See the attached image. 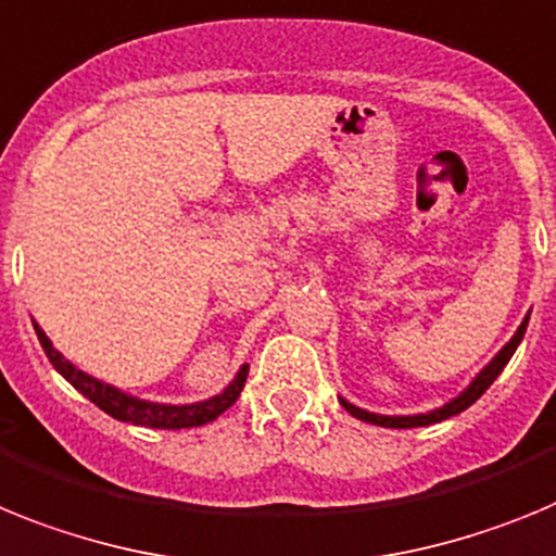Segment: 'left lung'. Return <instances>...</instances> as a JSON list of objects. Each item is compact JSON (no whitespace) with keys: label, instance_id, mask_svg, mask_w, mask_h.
Here are the masks:
<instances>
[{"label":"left lung","instance_id":"left-lung-1","mask_svg":"<svg viewBox=\"0 0 556 556\" xmlns=\"http://www.w3.org/2000/svg\"><path fill=\"white\" fill-rule=\"evenodd\" d=\"M529 313L523 316V321H520V327L515 330V336H511L509 341L501 346L498 355H495V358H492L490 364H486L484 369H481L479 375H476V378H472L470 383H467L465 389L456 394V397L447 400V403H442L439 408H431V412H425V414H375V412H366V408H358V405H352L350 400H344V397H338V403L344 405L352 417H358V419H364V422H371V425H380V428H422V425H433V422H442V419H447V417H456V414H462L465 408H470V405L476 403V400H479L486 389H490L492 380L498 378L501 371H504V366L509 364V358L515 355V350H518V344L523 341V336H526Z\"/></svg>","mask_w":556,"mask_h":556}]
</instances>
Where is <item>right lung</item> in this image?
<instances>
[{
  "label": "right lung",
  "instance_id": "1",
  "mask_svg": "<svg viewBox=\"0 0 556 556\" xmlns=\"http://www.w3.org/2000/svg\"><path fill=\"white\" fill-rule=\"evenodd\" d=\"M36 327V336L45 346L47 358L55 366L58 375H64V380H70L77 392L84 394L86 400L103 408L105 414H111L119 422H131L142 425V428H164V431H178V428H198V425H206L212 419H218L220 414L235 405V400L240 397L245 386V375H249V364H243L238 369V375L231 378V383L226 386L224 392L215 394L210 400H201V403H153V400L134 397V394L123 392L117 386L105 383V380H98L94 375H86L84 369H77L72 361H66L61 352L52 346V341L47 338V332L33 321Z\"/></svg>",
  "mask_w": 556,
  "mask_h": 556
}]
</instances>
